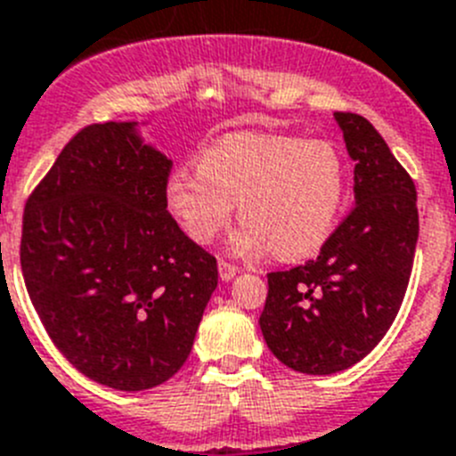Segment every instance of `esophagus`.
Returning <instances> with one entry per match:
<instances>
[{
    "instance_id": "esophagus-1",
    "label": "esophagus",
    "mask_w": 456,
    "mask_h": 456,
    "mask_svg": "<svg viewBox=\"0 0 456 456\" xmlns=\"http://www.w3.org/2000/svg\"><path fill=\"white\" fill-rule=\"evenodd\" d=\"M237 272H240V269H237V265H231L228 260L219 257V276L224 278V281H231Z\"/></svg>"
}]
</instances>
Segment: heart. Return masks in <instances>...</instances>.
<instances>
[{
	"mask_svg": "<svg viewBox=\"0 0 456 456\" xmlns=\"http://www.w3.org/2000/svg\"><path fill=\"white\" fill-rule=\"evenodd\" d=\"M347 196V168L326 139L273 132L225 134L199 157V171L171 173L167 208L184 235L212 244L240 203L235 248L297 260L320 251Z\"/></svg>",
	"mask_w": 456,
	"mask_h": 456,
	"instance_id": "heart-1",
	"label": "heart"
}]
</instances>
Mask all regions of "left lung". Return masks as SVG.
I'll use <instances>...</instances> for the list:
<instances>
[{
  "mask_svg": "<svg viewBox=\"0 0 456 456\" xmlns=\"http://www.w3.org/2000/svg\"><path fill=\"white\" fill-rule=\"evenodd\" d=\"M356 205L315 260L267 273L260 329L273 356L305 374L352 368L388 333L418 241L416 184L368 118L336 111Z\"/></svg>",
  "mask_w": 456,
  "mask_h": 456,
  "instance_id": "left-lung-1",
  "label": "left lung"
}]
</instances>
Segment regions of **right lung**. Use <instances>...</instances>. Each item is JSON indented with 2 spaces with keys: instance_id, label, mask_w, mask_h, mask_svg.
I'll list each match as a JSON object with an SVG mask.
<instances>
[{
  "instance_id": "add662e5",
  "label": "right lung",
  "mask_w": 456,
  "mask_h": 456,
  "mask_svg": "<svg viewBox=\"0 0 456 456\" xmlns=\"http://www.w3.org/2000/svg\"><path fill=\"white\" fill-rule=\"evenodd\" d=\"M171 168L134 123H91L24 205L20 265L40 324L109 388L148 390L178 372L219 281L216 257L167 209Z\"/></svg>"
}]
</instances>
